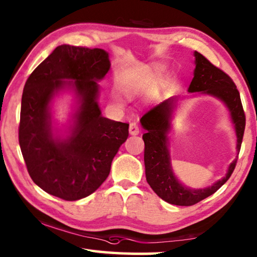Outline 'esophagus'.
I'll list each match as a JSON object with an SVG mask.
<instances>
[{"label": "esophagus", "mask_w": 257, "mask_h": 257, "mask_svg": "<svg viewBox=\"0 0 257 257\" xmlns=\"http://www.w3.org/2000/svg\"><path fill=\"white\" fill-rule=\"evenodd\" d=\"M129 134L133 135V136H136L139 134V127L136 122H132L129 125Z\"/></svg>", "instance_id": "34e87169"}]
</instances>
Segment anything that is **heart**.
Instances as JSON below:
<instances>
[{
	"instance_id": "1",
	"label": "heart",
	"mask_w": 257,
	"mask_h": 257,
	"mask_svg": "<svg viewBox=\"0 0 257 257\" xmlns=\"http://www.w3.org/2000/svg\"><path fill=\"white\" fill-rule=\"evenodd\" d=\"M121 89H122V92L127 95V96H132V95H134L137 89L136 82H134V81L123 82V84L121 85Z\"/></svg>"
}]
</instances>
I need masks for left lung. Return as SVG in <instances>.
Returning a JSON list of instances; mask_svg holds the SVG:
<instances>
[{"mask_svg": "<svg viewBox=\"0 0 257 257\" xmlns=\"http://www.w3.org/2000/svg\"><path fill=\"white\" fill-rule=\"evenodd\" d=\"M194 55L196 68L194 70V78L188 87V92H201L211 95L225 104L236 130L237 152L239 154L245 132L246 118L237 87L227 73L213 66L205 56L197 51L194 52ZM176 103L177 97L172 96L151 108L142 116L141 123L147 130V133L143 135L145 143V173L151 188L163 201L173 205L190 206L211 196L227 182L236 168L238 156L229 165L227 175L212 186L202 189H193L182 185L173 173L170 152L168 149V133L171 128L172 113Z\"/></svg>", "mask_w": 257, "mask_h": 257, "instance_id": "1", "label": "left lung"}]
</instances>
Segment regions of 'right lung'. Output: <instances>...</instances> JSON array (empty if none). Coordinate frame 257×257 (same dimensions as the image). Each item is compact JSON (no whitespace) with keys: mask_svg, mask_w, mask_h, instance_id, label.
I'll use <instances>...</instances> for the list:
<instances>
[{"mask_svg":"<svg viewBox=\"0 0 257 257\" xmlns=\"http://www.w3.org/2000/svg\"><path fill=\"white\" fill-rule=\"evenodd\" d=\"M110 66L108 53L102 49L61 45L25 84L19 144L26 167L35 184L64 201L93 194L128 138L129 124L104 118L97 103V81ZM66 86L75 90L78 108L71 134L61 139L51 125L50 102Z\"/></svg>","mask_w":257,"mask_h":257,"instance_id":"right-lung-1","label":"right lung"}]
</instances>
